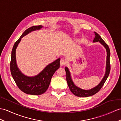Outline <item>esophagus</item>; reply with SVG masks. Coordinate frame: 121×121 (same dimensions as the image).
I'll return each mask as SVG.
<instances>
[{"mask_svg":"<svg viewBox=\"0 0 121 121\" xmlns=\"http://www.w3.org/2000/svg\"><path fill=\"white\" fill-rule=\"evenodd\" d=\"M60 64L61 66H65L66 64V61L64 59H61L60 61Z\"/></svg>","mask_w":121,"mask_h":121,"instance_id":"obj_1","label":"esophagus"}]
</instances>
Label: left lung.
Returning a JSON list of instances; mask_svg holds the SVG:
<instances>
[{
    "mask_svg": "<svg viewBox=\"0 0 121 121\" xmlns=\"http://www.w3.org/2000/svg\"><path fill=\"white\" fill-rule=\"evenodd\" d=\"M95 37L94 38L93 42H99L103 46L106 48L107 51V60H106V72L104 78L102 79L101 82L99 84L93 88H92L90 90H84L78 88L74 85L72 80L71 77L70 73L68 68L67 67L65 68V69L66 73V79L70 91L74 94V95L77 96L79 97H88L91 95H95L97 92L101 89L102 87L104 85L105 82L106 81L108 78L109 74L110 71V51L109 48L107 44L106 43L102 37L99 35L95 32Z\"/></svg>",
    "mask_w": 121,
    "mask_h": 121,
    "instance_id": "obj_1",
    "label": "left lung"
}]
</instances>
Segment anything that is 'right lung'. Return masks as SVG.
<instances>
[{
	"mask_svg": "<svg viewBox=\"0 0 121 121\" xmlns=\"http://www.w3.org/2000/svg\"><path fill=\"white\" fill-rule=\"evenodd\" d=\"M42 28V26H35L26 29L14 43L11 53L10 70L12 76L20 90L31 95H40L45 93L49 86L53 75L60 66V59L58 58L47 65L38 75L29 77L22 74L17 66L16 49L22 38L30 32L40 30Z\"/></svg>",
	"mask_w": 121,
	"mask_h": 121,
	"instance_id": "obj_1",
	"label": "right lung"
}]
</instances>
